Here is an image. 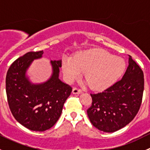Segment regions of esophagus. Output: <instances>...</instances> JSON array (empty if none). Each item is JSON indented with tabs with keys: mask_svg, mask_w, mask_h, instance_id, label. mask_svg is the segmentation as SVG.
Masks as SVG:
<instances>
[{
	"mask_svg": "<svg viewBox=\"0 0 150 150\" xmlns=\"http://www.w3.org/2000/svg\"><path fill=\"white\" fill-rule=\"evenodd\" d=\"M72 93L73 94H81V93H82V91L77 88H73V89H72Z\"/></svg>",
	"mask_w": 150,
	"mask_h": 150,
	"instance_id": "1",
	"label": "esophagus"
}]
</instances>
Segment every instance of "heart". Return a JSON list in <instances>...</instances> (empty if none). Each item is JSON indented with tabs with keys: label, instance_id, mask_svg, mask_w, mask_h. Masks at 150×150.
Here are the masks:
<instances>
[{
	"label": "heart",
	"instance_id": "obj_1",
	"mask_svg": "<svg viewBox=\"0 0 150 150\" xmlns=\"http://www.w3.org/2000/svg\"><path fill=\"white\" fill-rule=\"evenodd\" d=\"M125 61L101 48L87 50L75 56L73 59L65 58L62 70L68 81H72L84 72V77L91 88L102 90L111 86L125 69Z\"/></svg>",
	"mask_w": 150,
	"mask_h": 150
}]
</instances>
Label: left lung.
<instances>
[{
	"mask_svg": "<svg viewBox=\"0 0 150 150\" xmlns=\"http://www.w3.org/2000/svg\"><path fill=\"white\" fill-rule=\"evenodd\" d=\"M143 71L128 57V67L120 81L98 93H91L92 104L87 114L92 125L112 133L128 125L139 110L144 91Z\"/></svg>",
	"mask_w": 150,
	"mask_h": 150,
	"instance_id": "8db88e82",
	"label": "left lung"
}]
</instances>
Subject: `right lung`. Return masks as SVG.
Returning a JSON list of instances; mask_svg holds the SVG:
<instances>
[{
	"instance_id": "obj_1",
	"label": "right lung",
	"mask_w": 150,
	"mask_h": 150,
	"mask_svg": "<svg viewBox=\"0 0 150 150\" xmlns=\"http://www.w3.org/2000/svg\"><path fill=\"white\" fill-rule=\"evenodd\" d=\"M43 51L27 53L13 62L6 78L9 108L14 118L28 129L44 131L59 118L72 88L59 78L62 60L51 61L52 74L46 81L33 83L27 71L35 59L42 58Z\"/></svg>"
}]
</instances>
